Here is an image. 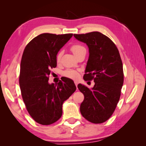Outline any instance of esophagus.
<instances>
[{
	"label": "esophagus",
	"instance_id": "esophagus-1",
	"mask_svg": "<svg viewBox=\"0 0 146 146\" xmlns=\"http://www.w3.org/2000/svg\"><path fill=\"white\" fill-rule=\"evenodd\" d=\"M75 82V86H76V87L77 88V86H78V82H77V81H75V82Z\"/></svg>",
	"mask_w": 146,
	"mask_h": 146
}]
</instances>
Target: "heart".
<instances>
[{
    "mask_svg": "<svg viewBox=\"0 0 146 146\" xmlns=\"http://www.w3.org/2000/svg\"><path fill=\"white\" fill-rule=\"evenodd\" d=\"M84 49L85 48L83 46L78 44H73V45L71 46L70 48L71 51H72V53L75 56L77 55V54L80 52L81 50H82V49ZM61 56H62V52L61 51H59L56 55V62H60ZM63 75L67 78L73 79V80H76V79L78 78L79 76H80V71L78 70H72V69H67V70H65L63 72Z\"/></svg>",
    "mask_w": 146,
    "mask_h": 146,
    "instance_id": "1",
    "label": "heart"
}]
</instances>
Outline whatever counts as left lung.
Returning <instances> with one entry per match:
<instances>
[{
	"label": "left lung",
	"instance_id": "left-lung-1",
	"mask_svg": "<svg viewBox=\"0 0 146 146\" xmlns=\"http://www.w3.org/2000/svg\"><path fill=\"white\" fill-rule=\"evenodd\" d=\"M74 36L89 48L90 56L83 78L95 82L91 90L81 84L78 85L84 95L80 113L89 122L103 123L111 117L120 97L123 71L119 51L115 43L100 32L74 34Z\"/></svg>",
	"mask_w": 146,
	"mask_h": 146
}]
</instances>
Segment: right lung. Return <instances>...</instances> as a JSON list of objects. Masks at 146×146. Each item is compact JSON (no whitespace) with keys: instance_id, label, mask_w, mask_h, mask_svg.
<instances>
[{"instance_id":"1","label":"right lung","mask_w":146,"mask_h":146,"mask_svg":"<svg viewBox=\"0 0 146 146\" xmlns=\"http://www.w3.org/2000/svg\"><path fill=\"white\" fill-rule=\"evenodd\" d=\"M72 33H42L27 44L22 56L19 85L26 110L42 125H50L62 115V104L76 90L73 81L64 77L56 85L48 83L56 55Z\"/></svg>"}]
</instances>
